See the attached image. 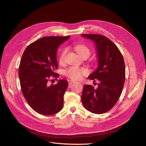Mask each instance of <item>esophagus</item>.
<instances>
[{"label":"esophagus","instance_id":"obj_1","mask_svg":"<svg viewBox=\"0 0 146 146\" xmlns=\"http://www.w3.org/2000/svg\"><path fill=\"white\" fill-rule=\"evenodd\" d=\"M68 83H69V84H72V83H74L76 81L72 80H68Z\"/></svg>","mask_w":146,"mask_h":146}]
</instances>
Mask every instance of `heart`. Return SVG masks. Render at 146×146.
<instances>
[{
	"instance_id": "heart-1",
	"label": "heart",
	"mask_w": 146,
	"mask_h": 146,
	"mask_svg": "<svg viewBox=\"0 0 146 146\" xmlns=\"http://www.w3.org/2000/svg\"><path fill=\"white\" fill-rule=\"evenodd\" d=\"M74 48L77 52V54L81 57L88 56L91 54V50L87 46L83 44H76L74 46ZM66 54V50L64 49L61 51L59 55V63L60 64H63L64 62L65 55ZM87 70L83 68L77 67L76 66H70L65 70L66 76L69 78H71L72 80H78L80 79L83 76H85L87 74Z\"/></svg>"
}]
</instances>
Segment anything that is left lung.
Wrapping results in <instances>:
<instances>
[{
    "instance_id": "1",
    "label": "left lung",
    "mask_w": 146,
    "mask_h": 146,
    "mask_svg": "<svg viewBox=\"0 0 146 146\" xmlns=\"http://www.w3.org/2000/svg\"><path fill=\"white\" fill-rule=\"evenodd\" d=\"M82 36L94 41L99 60L98 68L88 77L94 82H99L98 87L96 89L92 85H83L82 104L90 112L102 114L110 111L120 98L125 78L124 60L115 44L104 35Z\"/></svg>"
}]
</instances>
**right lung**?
I'll return each instance as SVG.
<instances>
[{
  "label": "right lung",
  "instance_id": "1",
  "mask_svg": "<svg viewBox=\"0 0 146 146\" xmlns=\"http://www.w3.org/2000/svg\"><path fill=\"white\" fill-rule=\"evenodd\" d=\"M70 36H46L31 43L24 50L19 66L22 92L30 107L42 115L59 112L63 107L68 83L64 79L49 85L51 78H58L56 52ZM57 80V79H56Z\"/></svg>",
  "mask_w": 146,
  "mask_h": 146
}]
</instances>
